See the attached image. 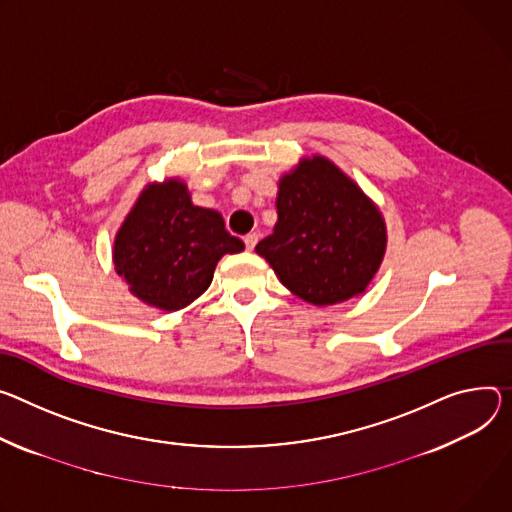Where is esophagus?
<instances>
[{
  "label": "esophagus",
  "instance_id": "esophagus-1",
  "mask_svg": "<svg viewBox=\"0 0 512 512\" xmlns=\"http://www.w3.org/2000/svg\"><path fill=\"white\" fill-rule=\"evenodd\" d=\"M257 241H259V235H257V232H249V235L245 237V247H247L249 251H253V249H255V245H257Z\"/></svg>",
  "mask_w": 512,
  "mask_h": 512
}]
</instances>
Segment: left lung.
<instances>
[{
  "mask_svg": "<svg viewBox=\"0 0 512 512\" xmlns=\"http://www.w3.org/2000/svg\"><path fill=\"white\" fill-rule=\"evenodd\" d=\"M277 222L255 251L298 298L331 306L361 294L386 251L378 208L331 161L314 157L284 175Z\"/></svg>",
  "mask_w": 512,
  "mask_h": 512,
  "instance_id": "obj_1",
  "label": "left lung"
}]
</instances>
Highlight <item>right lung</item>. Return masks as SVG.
<instances>
[{"mask_svg": "<svg viewBox=\"0 0 512 512\" xmlns=\"http://www.w3.org/2000/svg\"><path fill=\"white\" fill-rule=\"evenodd\" d=\"M216 210L194 206L177 179L147 188L114 241V265L130 292L161 310L194 302L226 253H241Z\"/></svg>", "mask_w": 512, "mask_h": 512, "instance_id": "add662e5", "label": "right lung"}]
</instances>
